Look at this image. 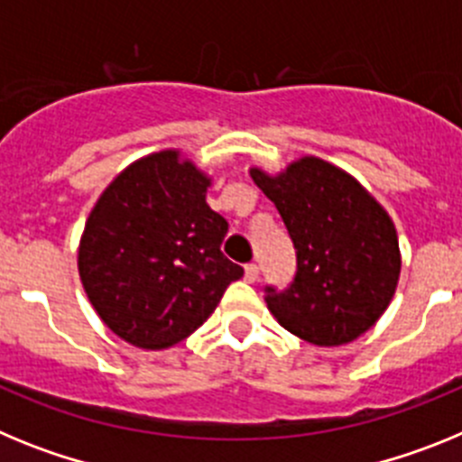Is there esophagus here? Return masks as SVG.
<instances>
[{
	"label": "esophagus",
	"mask_w": 462,
	"mask_h": 462,
	"mask_svg": "<svg viewBox=\"0 0 462 462\" xmlns=\"http://www.w3.org/2000/svg\"><path fill=\"white\" fill-rule=\"evenodd\" d=\"M256 277H259V266L256 263H247L245 266V282H256Z\"/></svg>",
	"instance_id": "1"
}]
</instances>
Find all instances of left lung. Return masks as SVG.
<instances>
[{
  "instance_id": "8db88e82",
  "label": "left lung",
  "mask_w": 462,
  "mask_h": 462,
  "mask_svg": "<svg viewBox=\"0 0 462 462\" xmlns=\"http://www.w3.org/2000/svg\"><path fill=\"white\" fill-rule=\"evenodd\" d=\"M296 247L287 291L268 287L280 326L317 346L349 345L386 312L400 280L395 224L382 203L340 166L305 154L280 173L252 166Z\"/></svg>"
}]
</instances>
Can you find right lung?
<instances>
[{
    "label": "right lung",
    "mask_w": 462,
    "mask_h": 462,
    "mask_svg": "<svg viewBox=\"0 0 462 462\" xmlns=\"http://www.w3.org/2000/svg\"><path fill=\"white\" fill-rule=\"evenodd\" d=\"M210 185L206 171L166 148L132 162L94 203L79 275L94 312L129 345H178L243 277L219 250L228 224L206 203Z\"/></svg>",
    "instance_id": "add662e5"
}]
</instances>
